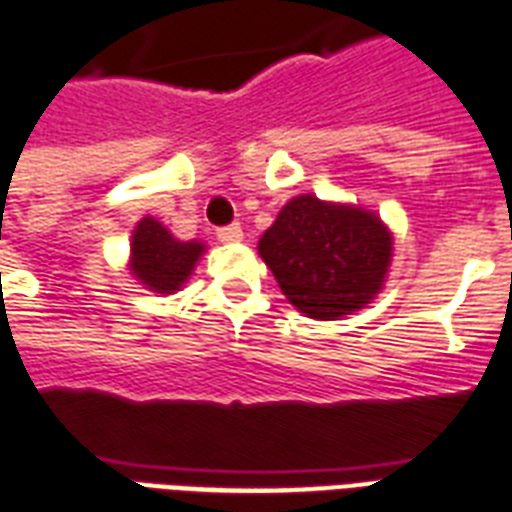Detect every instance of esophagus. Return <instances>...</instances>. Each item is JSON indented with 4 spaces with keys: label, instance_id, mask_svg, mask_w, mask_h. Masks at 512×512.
Listing matches in <instances>:
<instances>
[{
    "label": "esophagus",
    "instance_id": "1",
    "mask_svg": "<svg viewBox=\"0 0 512 512\" xmlns=\"http://www.w3.org/2000/svg\"><path fill=\"white\" fill-rule=\"evenodd\" d=\"M216 237H219V243L224 245L240 243V240H243V227H240V224H229V227H221L219 232H216Z\"/></svg>",
    "mask_w": 512,
    "mask_h": 512
}]
</instances>
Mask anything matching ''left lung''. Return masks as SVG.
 <instances>
[{
    "label": "left lung",
    "instance_id": "obj_1",
    "mask_svg": "<svg viewBox=\"0 0 512 512\" xmlns=\"http://www.w3.org/2000/svg\"><path fill=\"white\" fill-rule=\"evenodd\" d=\"M259 256L301 315L339 320L382 293L392 232L360 205L299 194L261 235Z\"/></svg>",
    "mask_w": 512,
    "mask_h": 512
}]
</instances>
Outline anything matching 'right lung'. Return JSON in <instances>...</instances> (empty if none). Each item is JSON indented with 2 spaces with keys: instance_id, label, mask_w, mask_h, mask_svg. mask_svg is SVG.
Masks as SVG:
<instances>
[{
  "instance_id": "obj_1",
  "label": "right lung",
  "mask_w": 512,
  "mask_h": 512,
  "mask_svg": "<svg viewBox=\"0 0 512 512\" xmlns=\"http://www.w3.org/2000/svg\"><path fill=\"white\" fill-rule=\"evenodd\" d=\"M205 251L202 240H178L162 221L144 216L130 237L128 269L146 291L170 296L192 277Z\"/></svg>"
}]
</instances>
